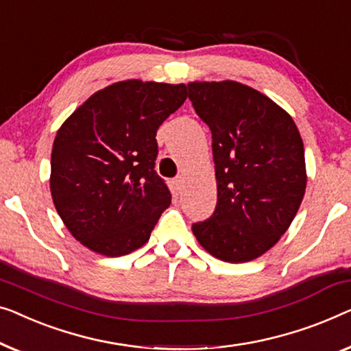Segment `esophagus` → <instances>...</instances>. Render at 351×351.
I'll return each mask as SVG.
<instances>
[{"label":"esophagus","instance_id":"1","mask_svg":"<svg viewBox=\"0 0 351 351\" xmlns=\"http://www.w3.org/2000/svg\"><path fill=\"white\" fill-rule=\"evenodd\" d=\"M182 177H177V179H174L172 180V186H174V190L177 191V193H180V190H182V186H184V184H182Z\"/></svg>","mask_w":351,"mask_h":351}]
</instances>
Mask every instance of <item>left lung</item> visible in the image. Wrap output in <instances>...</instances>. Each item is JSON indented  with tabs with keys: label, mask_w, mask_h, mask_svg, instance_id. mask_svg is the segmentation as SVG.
Wrapping results in <instances>:
<instances>
[{
	"label": "left lung",
	"mask_w": 351,
	"mask_h": 351,
	"mask_svg": "<svg viewBox=\"0 0 351 351\" xmlns=\"http://www.w3.org/2000/svg\"><path fill=\"white\" fill-rule=\"evenodd\" d=\"M188 98L210 128L217 177L215 210L193 223V234L218 260H255L285 234L302 202L301 134L280 106L234 80L190 82Z\"/></svg>",
	"instance_id": "left-lung-1"
}]
</instances>
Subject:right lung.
<instances>
[{"label":"right lung","mask_w":351,"mask_h":351,"mask_svg":"<svg viewBox=\"0 0 351 351\" xmlns=\"http://www.w3.org/2000/svg\"><path fill=\"white\" fill-rule=\"evenodd\" d=\"M185 99L184 84L125 80L91 95L58 130L50 191L82 245L114 258L149 241L171 204L155 136Z\"/></svg>","instance_id":"right-lung-1"}]
</instances>
